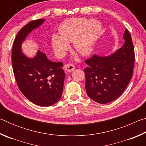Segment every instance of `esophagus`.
Masks as SVG:
<instances>
[{"label":"esophagus","mask_w":146,"mask_h":146,"mask_svg":"<svg viewBox=\"0 0 146 146\" xmlns=\"http://www.w3.org/2000/svg\"><path fill=\"white\" fill-rule=\"evenodd\" d=\"M64 69H65V70L66 71H68V72H71V71H73L75 70V67L73 65V64H68L65 65V66H64Z\"/></svg>","instance_id":"1"}]
</instances>
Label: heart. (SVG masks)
<instances>
[{"label": "heart", "instance_id": "obj_1", "mask_svg": "<svg viewBox=\"0 0 146 146\" xmlns=\"http://www.w3.org/2000/svg\"><path fill=\"white\" fill-rule=\"evenodd\" d=\"M102 29V24L98 21L86 18L68 19L59 28L60 35L52 34L51 46L56 55L62 56L68 49L69 43L73 42L74 49L87 56L93 51Z\"/></svg>", "mask_w": 146, "mask_h": 146}]
</instances>
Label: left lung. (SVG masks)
<instances>
[{"label":"left lung","mask_w":146,"mask_h":146,"mask_svg":"<svg viewBox=\"0 0 146 146\" xmlns=\"http://www.w3.org/2000/svg\"><path fill=\"white\" fill-rule=\"evenodd\" d=\"M125 42L108 56L94 55L86 61V90L96 102L107 104L122 95L133 75L135 52L131 34L127 29L123 35Z\"/></svg>","instance_id":"1"}]
</instances>
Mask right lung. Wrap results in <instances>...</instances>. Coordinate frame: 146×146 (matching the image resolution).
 Returning <instances> with one entry per match:
<instances>
[{
    "label": "right lung",
    "instance_id": "add662e5",
    "mask_svg": "<svg viewBox=\"0 0 146 146\" xmlns=\"http://www.w3.org/2000/svg\"><path fill=\"white\" fill-rule=\"evenodd\" d=\"M44 22V19L31 21L19 31L13 42L11 59L15 78L22 93L35 104L50 106L62 97L66 77L62 68L63 64L49 60L40 51L29 57L22 50L27 36Z\"/></svg>",
    "mask_w": 146,
    "mask_h": 146
}]
</instances>
